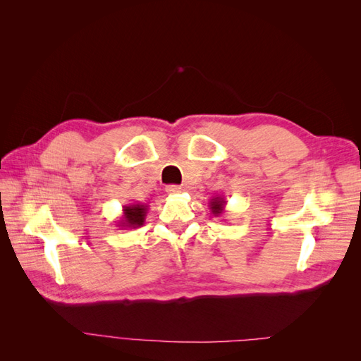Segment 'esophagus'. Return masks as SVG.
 Listing matches in <instances>:
<instances>
[{
  "label": "esophagus",
  "instance_id": "1",
  "mask_svg": "<svg viewBox=\"0 0 361 361\" xmlns=\"http://www.w3.org/2000/svg\"><path fill=\"white\" fill-rule=\"evenodd\" d=\"M182 191V188L179 187V185H169V187L166 188V192L167 194H178V192H180Z\"/></svg>",
  "mask_w": 361,
  "mask_h": 361
}]
</instances>
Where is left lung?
I'll return each mask as SVG.
<instances>
[{
  "mask_svg": "<svg viewBox=\"0 0 361 361\" xmlns=\"http://www.w3.org/2000/svg\"><path fill=\"white\" fill-rule=\"evenodd\" d=\"M209 209L214 216L223 215L224 209H226V200L223 197H212L209 200Z\"/></svg>",
  "mask_w": 361,
  "mask_h": 361,
  "instance_id": "8db88e82",
  "label": "left lung"
}]
</instances>
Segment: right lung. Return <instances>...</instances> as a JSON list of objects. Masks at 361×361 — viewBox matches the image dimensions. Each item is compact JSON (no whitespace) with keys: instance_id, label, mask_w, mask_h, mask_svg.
Segmentation results:
<instances>
[{"instance_id":"right-lung-1","label":"right lung","mask_w":361,"mask_h":361,"mask_svg":"<svg viewBox=\"0 0 361 361\" xmlns=\"http://www.w3.org/2000/svg\"><path fill=\"white\" fill-rule=\"evenodd\" d=\"M149 211L147 204L129 203L123 206V215L120 216L117 226L122 228H137L145 224L146 214Z\"/></svg>"}]
</instances>
